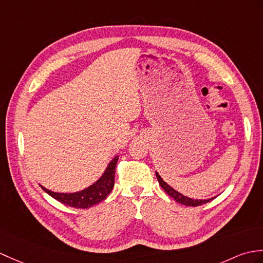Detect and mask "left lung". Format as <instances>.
I'll return each instance as SVG.
<instances>
[{
  "mask_svg": "<svg viewBox=\"0 0 263 263\" xmlns=\"http://www.w3.org/2000/svg\"><path fill=\"white\" fill-rule=\"evenodd\" d=\"M156 176L158 178V181H159V185L162 187V189L164 192H166L170 197H173L177 203L179 204H182V205H186V206H199V205H203V204H206L209 203V201H211L212 199H214L215 197H212V198H209V199H193V198H189L187 196H184V195L178 193L177 191H175V189L173 187H170L166 181H163V179L160 177V175L158 174L156 172Z\"/></svg>",
  "mask_w": 263,
  "mask_h": 263,
  "instance_id": "1",
  "label": "left lung"
}]
</instances>
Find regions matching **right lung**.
I'll use <instances>...</instances> for the list:
<instances>
[{
	"label": "right lung",
	"mask_w": 263,
	"mask_h": 263,
	"mask_svg": "<svg viewBox=\"0 0 263 263\" xmlns=\"http://www.w3.org/2000/svg\"><path fill=\"white\" fill-rule=\"evenodd\" d=\"M119 157H114L112 161L108 163L105 172L102 175L101 178L95 181L93 185L83 189L81 192L76 193H54L49 191L46 187H40L44 191L50 195L51 197L57 199L60 203L67 206L75 207V209H89L96 204L101 203L102 200L106 198L107 195L112 192L114 187V176H115V167H117Z\"/></svg>",
	"instance_id": "1"
}]
</instances>
